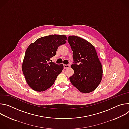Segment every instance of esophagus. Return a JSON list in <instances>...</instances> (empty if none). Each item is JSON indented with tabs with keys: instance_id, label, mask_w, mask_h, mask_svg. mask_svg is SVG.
<instances>
[{
	"instance_id": "obj_1",
	"label": "esophagus",
	"mask_w": 129,
	"mask_h": 129,
	"mask_svg": "<svg viewBox=\"0 0 129 129\" xmlns=\"http://www.w3.org/2000/svg\"><path fill=\"white\" fill-rule=\"evenodd\" d=\"M70 65L69 64H68V65H66V64H64V69H67V68H68L69 67H70Z\"/></svg>"
}]
</instances>
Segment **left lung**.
I'll list each match as a JSON object with an SVG mask.
<instances>
[{
  "label": "left lung",
  "instance_id": "obj_1",
  "mask_svg": "<svg viewBox=\"0 0 129 129\" xmlns=\"http://www.w3.org/2000/svg\"><path fill=\"white\" fill-rule=\"evenodd\" d=\"M68 42L75 61L71 66L74 73L69 78L70 82L82 93L92 92L99 85L103 77L102 64L95 47L78 36H69ZM77 62L80 64H77Z\"/></svg>",
  "mask_w": 129,
  "mask_h": 129
}]
</instances>
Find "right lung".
<instances>
[{"label": "right lung", "instance_id": "1", "mask_svg": "<svg viewBox=\"0 0 129 129\" xmlns=\"http://www.w3.org/2000/svg\"><path fill=\"white\" fill-rule=\"evenodd\" d=\"M64 35L43 37L27 48L22 63V71L28 85L41 92L50 88L62 71L63 64L49 62L56 54L58 47L66 43Z\"/></svg>", "mask_w": 129, "mask_h": 129}]
</instances>
